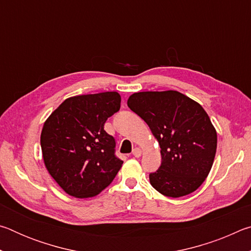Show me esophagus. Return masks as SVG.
I'll list each match as a JSON object with an SVG mask.
<instances>
[{
  "mask_svg": "<svg viewBox=\"0 0 251 251\" xmlns=\"http://www.w3.org/2000/svg\"><path fill=\"white\" fill-rule=\"evenodd\" d=\"M133 155L135 156V157H141L142 156V150L141 148H138V147H136V148H134V151H133Z\"/></svg>",
  "mask_w": 251,
  "mask_h": 251,
  "instance_id": "obj_1",
  "label": "esophagus"
}]
</instances>
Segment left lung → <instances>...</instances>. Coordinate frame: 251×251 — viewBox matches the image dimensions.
Instances as JSON below:
<instances>
[{
    "label": "left lung",
    "mask_w": 251,
    "mask_h": 251,
    "mask_svg": "<svg viewBox=\"0 0 251 251\" xmlns=\"http://www.w3.org/2000/svg\"><path fill=\"white\" fill-rule=\"evenodd\" d=\"M128 107L150 126L160 147L161 164L151 185L167 197L195 192L209 174L217 133L201 104L177 91L134 93Z\"/></svg>",
    "instance_id": "left-lung-1"
}]
</instances>
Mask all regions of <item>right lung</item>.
<instances>
[{
	"label": "right lung",
	"instance_id": "obj_1",
	"mask_svg": "<svg viewBox=\"0 0 251 251\" xmlns=\"http://www.w3.org/2000/svg\"><path fill=\"white\" fill-rule=\"evenodd\" d=\"M120 108L117 92L78 95L65 100L45 121L41 133L45 167L71 196H96L121 169L115 139L104 130Z\"/></svg>",
	"mask_w": 251,
	"mask_h": 251
}]
</instances>
